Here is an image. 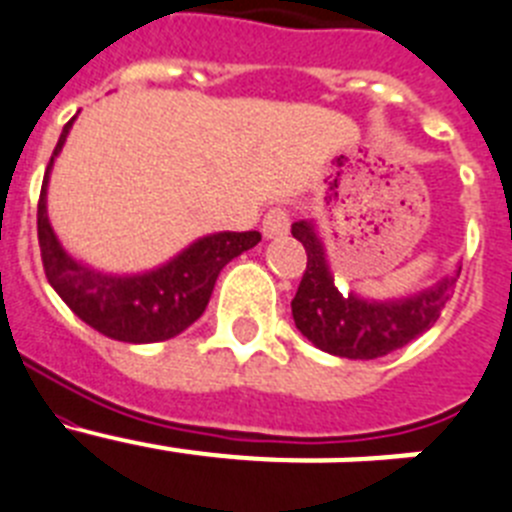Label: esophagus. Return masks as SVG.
Masks as SVG:
<instances>
[{
    "instance_id": "34e87169",
    "label": "esophagus",
    "mask_w": 512,
    "mask_h": 512,
    "mask_svg": "<svg viewBox=\"0 0 512 512\" xmlns=\"http://www.w3.org/2000/svg\"><path fill=\"white\" fill-rule=\"evenodd\" d=\"M291 229V213L286 208H273V211L265 213V219H262V234L268 239L283 237Z\"/></svg>"
}]
</instances>
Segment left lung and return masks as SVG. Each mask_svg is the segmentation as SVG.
<instances>
[{"instance_id":"8db88e82","label":"left lung","mask_w":512,"mask_h":512,"mask_svg":"<svg viewBox=\"0 0 512 512\" xmlns=\"http://www.w3.org/2000/svg\"><path fill=\"white\" fill-rule=\"evenodd\" d=\"M291 234L306 250L304 278L291 301L293 322L311 345L350 361L389 355L430 330L446 309L461 273L456 268V273L443 275L430 288L399 299H363L358 293L342 296L317 224L301 219L291 224Z\"/></svg>"}]
</instances>
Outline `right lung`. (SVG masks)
Masks as SVG:
<instances>
[{"label": "right lung", "mask_w": 512, "mask_h": 512, "mask_svg": "<svg viewBox=\"0 0 512 512\" xmlns=\"http://www.w3.org/2000/svg\"><path fill=\"white\" fill-rule=\"evenodd\" d=\"M74 121L77 115L61 131L38 201V242L48 283L82 322L110 340L133 345L170 340L206 311L226 262L252 250L262 239L260 231L206 234L144 273H105L71 257L48 219V180Z\"/></svg>", "instance_id": "obj_1"}]
</instances>
